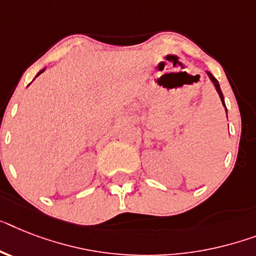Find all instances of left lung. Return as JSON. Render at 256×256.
I'll return each instance as SVG.
<instances>
[{
	"label": "left lung",
	"instance_id": "left-lung-1",
	"mask_svg": "<svg viewBox=\"0 0 256 256\" xmlns=\"http://www.w3.org/2000/svg\"><path fill=\"white\" fill-rule=\"evenodd\" d=\"M206 73H208V76H209V78H210V81L213 82V84H214V88H216V90H217V92H218V95H220V98H221V100H222V104L225 106V102H224V95H222V92H221V88H220V85H218V81H217L216 78L213 77L212 74H210V73H209V72H206ZM225 110H226V107H225ZM226 112H228V110H226Z\"/></svg>",
	"mask_w": 256,
	"mask_h": 256
}]
</instances>
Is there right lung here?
I'll return each instance as SVG.
<instances>
[{"label":"right lung","instance_id":"add662e5","mask_svg":"<svg viewBox=\"0 0 256 256\" xmlns=\"http://www.w3.org/2000/svg\"><path fill=\"white\" fill-rule=\"evenodd\" d=\"M43 72H44V69H43V70H40L39 73H38V76H39V74H42V73H43ZM38 76H36V77H38Z\"/></svg>","mask_w":256,"mask_h":256}]
</instances>
